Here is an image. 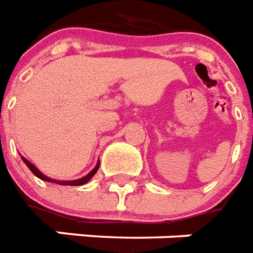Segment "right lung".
I'll return each mask as SVG.
<instances>
[{
    "label": "right lung",
    "mask_w": 253,
    "mask_h": 253,
    "mask_svg": "<svg viewBox=\"0 0 253 253\" xmlns=\"http://www.w3.org/2000/svg\"><path fill=\"white\" fill-rule=\"evenodd\" d=\"M22 161H23L24 163H26V165H27V167H28V169H31V172L34 173L35 176H38V177H39V179H42V180L52 181V183H57V184H60V185H82V184L87 183V181L90 180V179H91L92 176H94L95 173H96V171H98V169H99V163H98V165L95 166V169H92L91 172H88L87 175H86V176L81 177V179H78V180L64 181V180H54V179H50V177H48V176H45V175H43V173L40 172L39 169H36L35 166L32 165L31 162H28L27 159L24 158V157H22Z\"/></svg>",
    "instance_id": "right-lung-1"
}]
</instances>
